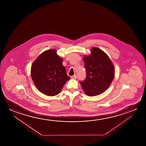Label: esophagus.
Returning <instances> with one entry per match:
<instances>
[{"instance_id":"obj_1","label":"esophagus","mask_w":146,"mask_h":146,"mask_svg":"<svg viewBox=\"0 0 146 146\" xmlns=\"http://www.w3.org/2000/svg\"><path fill=\"white\" fill-rule=\"evenodd\" d=\"M71 78L72 79H76L77 78V76L76 75H74L73 76H71Z\"/></svg>"}]
</instances>
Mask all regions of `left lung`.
<instances>
[{
    "instance_id": "obj_1",
    "label": "left lung",
    "mask_w": 146,
    "mask_h": 146,
    "mask_svg": "<svg viewBox=\"0 0 146 146\" xmlns=\"http://www.w3.org/2000/svg\"><path fill=\"white\" fill-rule=\"evenodd\" d=\"M86 78L80 81L83 90L89 96L102 94L113 80L115 69L108 55L97 47L91 48L90 55L83 57Z\"/></svg>"
}]
</instances>
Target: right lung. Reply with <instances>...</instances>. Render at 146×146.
Listing matches in <instances>:
<instances>
[{
	"label": "right lung",
	"instance_id": "1",
	"mask_svg": "<svg viewBox=\"0 0 146 146\" xmlns=\"http://www.w3.org/2000/svg\"><path fill=\"white\" fill-rule=\"evenodd\" d=\"M56 52L54 49L42 52L31 68V76L36 88L47 96L59 94L64 84L70 80L62 64L63 60Z\"/></svg>",
	"mask_w": 146,
	"mask_h": 146
}]
</instances>
